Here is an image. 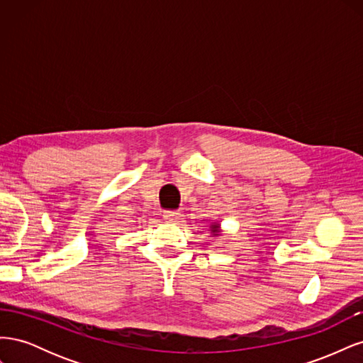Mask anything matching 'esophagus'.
I'll return each mask as SVG.
<instances>
[{
    "instance_id": "esophagus-1",
    "label": "esophagus",
    "mask_w": 363,
    "mask_h": 363,
    "mask_svg": "<svg viewBox=\"0 0 363 363\" xmlns=\"http://www.w3.org/2000/svg\"><path fill=\"white\" fill-rule=\"evenodd\" d=\"M180 211H167L163 213V218L164 219H168V221H171V223H177V219L180 218Z\"/></svg>"
}]
</instances>
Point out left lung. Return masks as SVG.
<instances>
[{
    "mask_svg": "<svg viewBox=\"0 0 363 363\" xmlns=\"http://www.w3.org/2000/svg\"><path fill=\"white\" fill-rule=\"evenodd\" d=\"M208 232H211V235L213 236V238H221V236H224L223 235V228H221V224H219L218 221L216 223H212L211 225H208Z\"/></svg>",
    "mask_w": 363,
    "mask_h": 363,
    "instance_id": "1",
    "label": "left lung"
}]
</instances>
